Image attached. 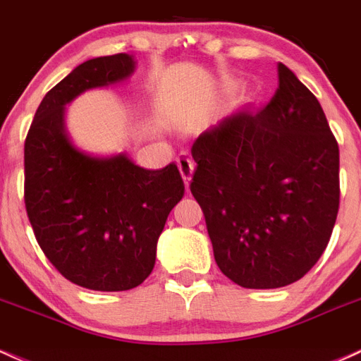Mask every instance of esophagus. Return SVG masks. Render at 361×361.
Wrapping results in <instances>:
<instances>
[{"label": "esophagus", "instance_id": "obj_1", "mask_svg": "<svg viewBox=\"0 0 361 361\" xmlns=\"http://www.w3.org/2000/svg\"><path fill=\"white\" fill-rule=\"evenodd\" d=\"M178 168H180V173H181V178H183L185 181V187H190V181H192V174H193V169H195V162H193L192 156L187 152L181 154L180 157H178Z\"/></svg>", "mask_w": 361, "mask_h": 361}]
</instances>
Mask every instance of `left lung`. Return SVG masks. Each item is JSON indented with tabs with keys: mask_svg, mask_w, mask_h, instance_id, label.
Masks as SVG:
<instances>
[{
	"mask_svg": "<svg viewBox=\"0 0 361 361\" xmlns=\"http://www.w3.org/2000/svg\"><path fill=\"white\" fill-rule=\"evenodd\" d=\"M274 97L205 130L192 190L214 259L233 283L283 288L326 250L339 209V147L322 106L286 65Z\"/></svg>",
	"mask_w": 361,
	"mask_h": 361,
	"instance_id": "1",
	"label": "left lung"
}]
</instances>
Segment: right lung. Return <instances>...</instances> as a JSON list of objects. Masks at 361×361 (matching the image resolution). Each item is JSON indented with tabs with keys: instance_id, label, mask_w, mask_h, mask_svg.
I'll return each mask as SVG.
<instances>
[{
	"instance_id": "obj_1",
	"label": "right lung",
	"mask_w": 361,
	"mask_h": 361,
	"mask_svg": "<svg viewBox=\"0 0 361 361\" xmlns=\"http://www.w3.org/2000/svg\"><path fill=\"white\" fill-rule=\"evenodd\" d=\"M135 58L99 56L46 94L25 138V209L39 247L66 279L94 291H126L147 279L169 212L185 193L176 164L145 169L126 152L96 156L66 130V104L128 80Z\"/></svg>"
}]
</instances>
